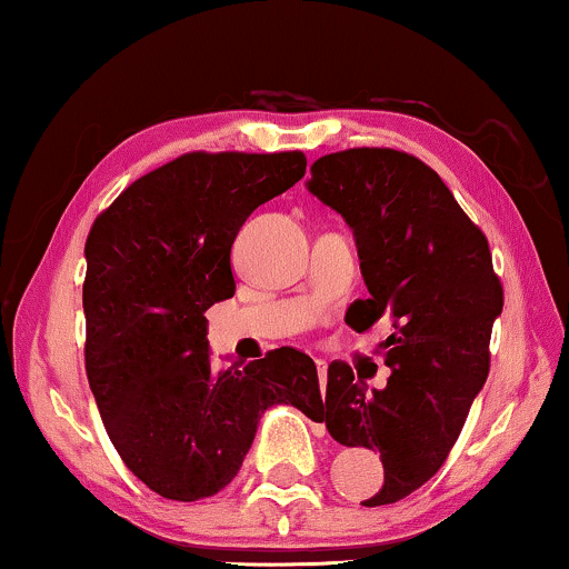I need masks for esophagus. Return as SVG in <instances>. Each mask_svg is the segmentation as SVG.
<instances>
[{"instance_id":"obj_1","label":"esophagus","mask_w":569,"mask_h":569,"mask_svg":"<svg viewBox=\"0 0 569 569\" xmlns=\"http://www.w3.org/2000/svg\"><path fill=\"white\" fill-rule=\"evenodd\" d=\"M316 370H318V380H321V388L326 386V370H329V365L326 360H316Z\"/></svg>"}]
</instances>
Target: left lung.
<instances>
[{
  "mask_svg": "<svg viewBox=\"0 0 569 569\" xmlns=\"http://www.w3.org/2000/svg\"><path fill=\"white\" fill-rule=\"evenodd\" d=\"M308 191L355 232L370 298L347 323L368 331L391 318L386 388L329 365L321 422L341 446L376 448L383 487L368 508L399 502L435 477L461 435L489 372V337L502 313L487 238L442 178L399 150L333 152L310 168Z\"/></svg>",
  "mask_w": 569,
  "mask_h": 569,
  "instance_id": "left-lung-1",
  "label": "left lung"
}]
</instances>
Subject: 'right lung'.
<instances>
[{"label":"right lung","mask_w":569,"mask_h":569,"mask_svg":"<svg viewBox=\"0 0 569 569\" xmlns=\"http://www.w3.org/2000/svg\"><path fill=\"white\" fill-rule=\"evenodd\" d=\"M306 166L302 152H191L131 183L92 224L82 287L88 380L123 463L168 500L228 487L277 403L321 422L306 352L282 347L214 370L204 318L236 295L238 230Z\"/></svg>","instance_id":"add662e5"}]
</instances>
